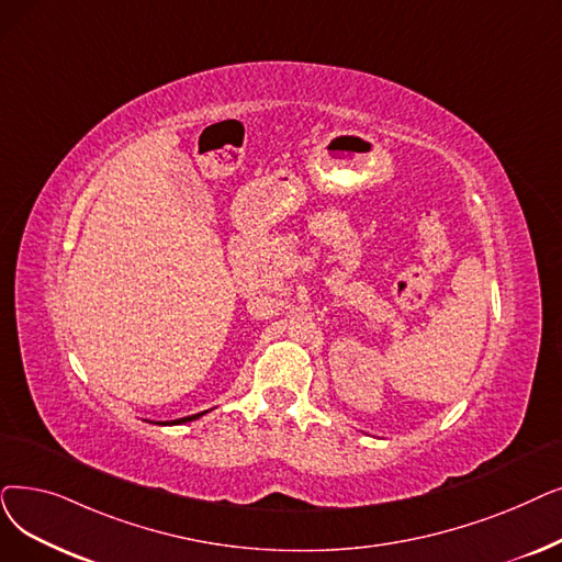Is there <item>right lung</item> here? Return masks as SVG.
I'll return each mask as SVG.
<instances>
[{"instance_id": "right-lung-1", "label": "right lung", "mask_w": 562, "mask_h": 562, "mask_svg": "<svg viewBox=\"0 0 562 562\" xmlns=\"http://www.w3.org/2000/svg\"><path fill=\"white\" fill-rule=\"evenodd\" d=\"M204 413H209V411H202V413H194V416H188V418H179V420H165V423H158V425H183V423H190V420H198V418H202Z\"/></svg>"}]
</instances>
